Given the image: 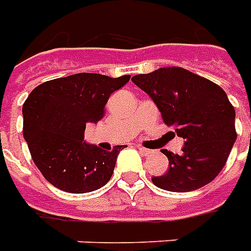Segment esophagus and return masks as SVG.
Instances as JSON below:
<instances>
[{
	"label": "esophagus",
	"mask_w": 251,
	"mask_h": 251,
	"mask_svg": "<svg viewBox=\"0 0 251 251\" xmlns=\"http://www.w3.org/2000/svg\"><path fill=\"white\" fill-rule=\"evenodd\" d=\"M138 151H140V152H141V153H143V155H145V156H148V155H151V153H152V151L148 150V148H144V147H141V145L138 147Z\"/></svg>",
	"instance_id": "esophagus-1"
}]
</instances>
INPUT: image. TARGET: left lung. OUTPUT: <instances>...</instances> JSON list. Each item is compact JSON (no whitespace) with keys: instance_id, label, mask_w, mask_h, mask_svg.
Returning a JSON list of instances; mask_svg holds the SVG:
<instances>
[{"instance_id":"1","label":"left lung","mask_w":251,"mask_h":251,"mask_svg":"<svg viewBox=\"0 0 251 251\" xmlns=\"http://www.w3.org/2000/svg\"><path fill=\"white\" fill-rule=\"evenodd\" d=\"M133 83L152 98L164 124L185 140L180 155L163 150L170 168L152 176L168 192H192L216 178L236 140L235 110L217 84L178 66L137 75Z\"/></svg>"}]
</instances>
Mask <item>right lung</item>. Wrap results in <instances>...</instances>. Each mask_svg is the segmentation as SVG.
Returning a JSON list of instances; mask_svg holds the SVG:
<instances>
[{"label": "right lung", "instance_id": "obj_1", "mask_svg": "<svg viewBox=\"0 0 251 251\" xmlns=\"http://www.w3.org/2000/svg\"><path fill=\"white\" fill-rule=\"evenodd\" d=\"M130 80L77 73L40 84L23 104V136L32 160L52 186L68 193H88L107 183L125 145L103 151L84 143L88 122L104 117L114 91Z\"/></svg>", "mask_w": 251, "mask_h": 251}]
</instances>
